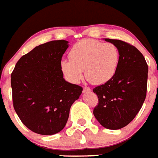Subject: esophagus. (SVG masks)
Instances as JSON below:
<instances>
[{"label":"esophagus","instance_id":"esophagus-1","mask_svg":"<svg viewBox=\"0 0 158 158\" xmlns=\"http://www.w3.org/2000/svg\"><path fill=\"white\" fill-rule=\"evenodd\" d=\"M83 92L84 93H89V92H91V89L89 88V87H84V89H83Z\"/></svg>","mask_w":158,"mask_h":158}]
</instances>
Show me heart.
<instances>
[{
	"mask_svg": "<svg viewBox=\"0 0 158 158\" xmlns=\"http://www.w3.org/2000/svg\"><path fill=\"white\" fill-rule=\"evenodd\" d=\"M70 59H62L60 68L66 80L78 84L84 74L90 83L101 85L115 76L120 52L115 44L94 39H84L73 46Z\"/></svg>",
	"mask_w": 158,
	"mask_h": 158,
	"instance_id": "heart-1",
	"label": "heart"
}]
</instances>
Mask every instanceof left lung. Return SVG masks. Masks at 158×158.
I'll return each instance as SVG.
<instances>
[{"label":"left lung","instance_id":"1","mask_svg":"<svg viewBox=\"0 0 158 158\" xmlns=\"http://www.w3.org/2000/svg\"><path fill=\"white\" fill-rule=\"evenodd\" d=\"M105 41L117 47L120 60L115 76L94 89L98 98L94 115L106 129L119 130L130 124L142 107L147 93L148 67L135 47L117 39Z\"/></svg>","mask_w":158,"mask_h":158}]
</instances>
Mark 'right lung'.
Masks as SVG:
<instances>
[{"mask_svg":"<svg viewBox=\"0 0 158 158\" xmlns=\"http://www.w3.org/2000/svg\"><path fill=\"white\" fill-rule=\"evenodd\" d=\"M68 41H51L19 60L11 74L14 108L33 132L52 135L61 131L72 104L83 88L63 78L60 63Z\"/></svg>","mask_w":158,"mask_h":158,"instance_id":"obj_1","label":"right lung"}]
</instances>
